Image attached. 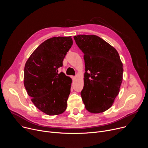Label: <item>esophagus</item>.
<instances>
[{
	"label": "esophagus",
	"mask_w": 148,
	"mask_h": 148,
	"mask_svg": "<svg viewBox=\"0 0 148 148\" xmlns=\"http://www.w3.org/2000/svg\"><path fill=\"white\" fill-rule=\"evenodd\" d=\"M71 78L73 79V80H74L76 78V77L75 76H71Z\"/></svg>",
	"instance_id": "obj_1"
}]
</instances>
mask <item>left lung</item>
Instances as JSON below:
<instances>
[{"mask_svg":"<svg viewBox=\"0 0 148 148\" xmlns=\"http://www.w3.org/2000/svg\"><path fill=\"white\" fill-rule=\"evenodd\" d=\"M74 38L84 54L82 101L90 112H103L112 106L119 92L123 71L119 55L97 36L80 34Z\"/></svg>","mask_w":148,"mask_h":148,"instance_id":"1","label":"left lung"}]
</instances>
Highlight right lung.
I'll use <instances>...</instances> for the list:
<instances>
[{
  "label": "right lung",
  "instance_id": "right-lung-1",
  "mask_svg": "<svg viewBox=\"0 0 148 148\" xmlns=\"http://www.w3.org/2000/svg\"><path fill=\"white\" fill-rule=\"evenodd\" d=\"M73 45L71 36L54 37L42 43L27 60L24 85L32 101L49 115L64 112L72 79L58 69Z\"/></svg>",
  "mask_w": 148,
  "mask_h": 148
}]
</instances>
